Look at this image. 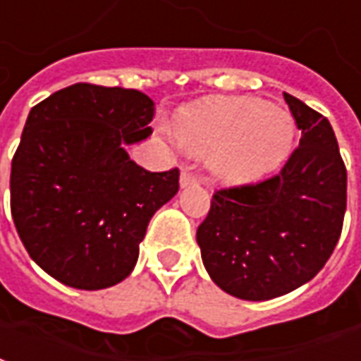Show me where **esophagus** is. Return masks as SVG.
<instances>
[{"label":"esophagus","mask_w":361,"mask_h":361,"mask_svg":"<svg viewBox=\"0 0 361 361\" xmlns=\"http://www.w3.org/2000/svg\"><path fill=\"white\" fill-rule=\"evenodd\" d=\"M194 183H198V176L194 175L192 171L185 169V171L180 173V186H190L194 185Z\"/></svg>","instance_id":"obj_1"}]
</instances>
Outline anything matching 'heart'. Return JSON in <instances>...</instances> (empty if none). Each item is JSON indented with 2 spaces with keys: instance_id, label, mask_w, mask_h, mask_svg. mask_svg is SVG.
Segmentation results:
<instances>
[{
  "instance_id": "b5f03b06",
  "label": "heart",
  "mask_w": 361,
  "mask_h": 361,
  "mask_svg": "<svg viewBox=\"0 0 361 361\" xmlns=\"http://www.w3.org/2000/svg\"><path fill=\"white\" fill-rule=\"evenodd\" d=\"M175 137L186 152L209 157L217 176L249 180L282 161L293 140V120L255 97H226L180 112Z\"/></svg>"
}]
</instances>
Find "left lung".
<instances>
[{
    "instance_id": "1",
    "label": "left lung",
    "mask_w": 361,
    "mask_h": 361,
    "mask_svg": "<svg viewBox=\"0 0 361 361\" xmlns=\"http://www.w3.org/2000/svg\"><path fill=\"white\" fill-rule=\"evenodd\" d=\"M301 130L278 175L219 188L196 231L209 278L247 301H267L313 280L342 233L346 167L323 114L283 93Z\"/></svg>"
}]
</instances>
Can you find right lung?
Segmentation results:
<instances>
[{
  "label": "right lung",
  "mask_w": 361,
  "mask_h": 361,
  "mask_svg": "<svg viewBox=\"0 0 361 361\" xmlns=\"http://www.w3.org/2000/svg\"><path fill=\"white\" fill-rule=\"evenodd\" d=\"M153 101L91 83L32 106L11 161V216L30 258L75 290L134 270L153 214L178 192V169L152 173L124 149L152 135Z\"/></svg>",
  "instance_id": "add662e5"
}]
</instances>
